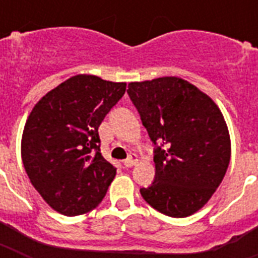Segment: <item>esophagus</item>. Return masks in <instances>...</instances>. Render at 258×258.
Wrapping results in <instances>:
<instances>
[{
    "label": "esophagus",
    "mask_w": 258,
    "mask_h": 258,
    "mask_svg": "<svg viewBox=\"0 0 258 258\" xmlns=\"http://www.w3.org/2000/svg\"><path fill=\"white\" fill-rule=\"evenodd\" d=\"M137 161H138L137 157H135V155H134V157L131 155V157H128L124 162H123V165H124L125 167H133V166L137 163Z\"/></svg>",
    "instance_id": "esophagus-1"
}]
</instances>
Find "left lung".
<instances>
[{
  "instance_id": "obj_1",
  "label": "left lung",
  "mask_w": 258,
  "mask_h": 258,
  "mask_svg": "<svg viewBox=\"0 0 258 258\" xmlns=\"http://www.w3.org/2000/svg\"><path fill=\"white\" fill-rule=\"evenodd\" d=\"M130 99L157 149L155 178L143 200L169 217L183 218L204 208L230 162L224 115L202 91L170 76L130 83Z\"/></svg>"
}]
</instances>
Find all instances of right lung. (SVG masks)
Wrapping results in <instances>:
<instances>
[{"label": "right lung", "instance_id": "right-lung-1", "mask_svg": "<svg viewBox=\"0 0 258 258\" xmlns=\"http://www.w3.org/2000/svg\"><path fill=\"white\" fill-rule=\"evenodd\" d=\"M125 86L76 75L42 96L28 116L22 163L34 188L56 212L84 214L104 198L116 169L101 155L97 130Z\"/></svg>", "mask_w": 258, "mask_h": 258}]
</instances>
